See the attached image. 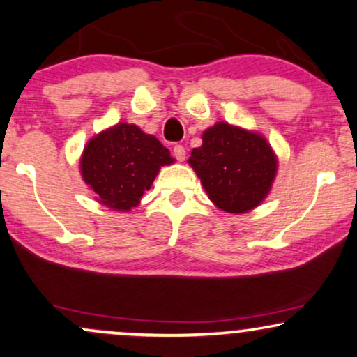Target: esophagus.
<instances>
[{
	"label": "esophagus",
	"instance_id": "esophagus-1",
	"mask_svg": "<svg viewBox=\"0 0 357 357\" xmlns=\"http://www.w3.org/2000/svg\"><path fill=\"white\" fill-rule=\"evenodd\" d=\"M173 155L178 161H184V160H186V149H184L183 145H174Z\"/></svg>",
	"mask_w": 357,
	"mask_h": 357
}]
</instances>
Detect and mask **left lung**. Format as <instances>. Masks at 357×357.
Here are the masks:
<instances>
[{"instance_id": "1", "label": "left lung", "mask_w": 357, "mask_h": 357, "mask_svg": "<svg viewBox=\"0 0 357 357\" xmlns=\"http://www.w3.org/2000/svg\"><path fill=\"white\" fill-rule=\"evenodd\" d=\"M189 165L207 196L222 211L241 213L268 196L278 160L259 134L217 122L204 132L202 145L191 151Z\"/></svg>"}]
</instances>
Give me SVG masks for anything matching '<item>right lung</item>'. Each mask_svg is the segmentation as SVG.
<instances>
[{
	"instance_id": "right-lung-1",
	"label": "right lung",
	"mask_w": 357,
	"mask_h": 357,
	"mask_svg": "<svg viewBox=\"0 0 357 357\" xmlns=\"http://www.w3.org/2000/svg\"><path fill=\"white\" fill-rule=\"evenodd\" d=\"M173 161L156 137L134 123H117L84 146L82 174L99 202L114 211H130L150 189L160 166Z\"/></svg>"
}]
</instances>
